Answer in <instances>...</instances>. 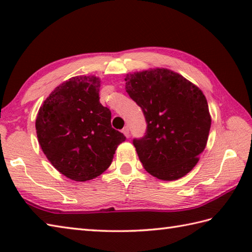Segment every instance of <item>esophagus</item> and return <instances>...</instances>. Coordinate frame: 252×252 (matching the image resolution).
<instances>
[{"instance_id":"1","label":"esophagus","mask_w":252,"mask_h":252,"mask_svg":"<svg viewBox=\"0 0 252 252\" xmlns=\"http://www.w3.org/2000/svg\"><path fill=\"white\" fill-rule=\"evenodd\" d=\"M122 132H123V134H125L126 138H129L130 136V130H129V126H126L125 129L122 130Z\"/></svg>"}]
</instances>
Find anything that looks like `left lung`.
<instances>
[{
	"instance_id": "8db88e82",
	"label": "left lung",
	"mask_w": 252,
	"mask_h": 252,
	"mask_svg": "<svg viewBox=\"0 0 252 252\" xmlns=\"http://www.w3.org/2000/svg\"><path fill=\"white\" fill-rule=\"evenodd\" d=\"M125 80L147 120L146 135L133 140L143 168L164 181L185 177L198 163L211 126L203 92L164 67L129 73Z\"/></svg>"
}]
</instances>
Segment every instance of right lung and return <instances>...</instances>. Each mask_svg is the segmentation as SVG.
<instances>
[{
    "label": "right lung",
    "instance_id": "obj_1",
    "mask_svg": "<svg viewBox=\"0 0 252 252\" xmlns=\"http://www.w3.org/2000/svg\"><path fill=\"white\" fill-rule=\"evenodd\" d=\"M101 80L78 75L58 85L40 106L35 129L51 164L71 180L84 182L110 167L126 140L111 126V112L100 103Z\"/></svg>",
    "mask_w": 252,
    "mask_h": 252
}]
</instances>
